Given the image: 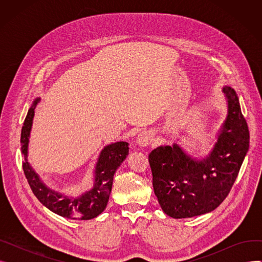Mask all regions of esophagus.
Returning a JSON list of instances; mask_svg holds the SVG:
<instances>
[{"mask_svg": "<svg viewBox=\"0 0 262 262\" xmlns=\"http://www.w3.org/2000/svg\"><path fill=\"white\" fill-rule=\"evenodd\" d=\"M136 142L141 147L147 146L150 142H152V136H150V134L147 132H142L138 136H137Z\"/></svg>", "mask_w": 262, "mask_h": 262, "instance_id": "1", "label": "esophagus"}]
</instances>
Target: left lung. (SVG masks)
Wrapping results in <instances>:
<instances>
[{
  "label": "left lung",
  "instance_id": "left-lung-1",
  "mask_svg": "<svg viewBox=\"0 0 262 262\" xmlns=\"http://www.w3.org/2000/svg\"><path fill=\"white\" fill-rule=\"evenodd\" d=\"M222 91L227 116L207 156L193 158L177 143L160 145L148 155L155 195L169 216L185 219L214 210L228 195L249 152L250 133L237 93L229 86Z\"/></svg>",
  "mask_w": 262,
  "mask_h": 262
}]
</instances>
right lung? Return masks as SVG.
Wrapping results in <instances>:
<instances>
[{"mask_svg": "<svg viewBox=\"0 0 262 262\" xmlns=\"http://www.w3.org/2000/svg\"><path fill=\"white\" fill-rule=\"evenodd\" d=\"M37 98L24 120L21 130V152L24 155L23 171L34 194L39 202L54 213L67 219L90 220L106 208L113 188L114 175L128 155V143L118 141L106 145L100 153L93 172V185L90 190L77 196H69L48 187L27 161L29 142L35 116V108L40 102Z\"/></svg>", "mask_w": 262, "mask_h": 262, "instance_id": "1", "label": "right lung"}]
</instances>
